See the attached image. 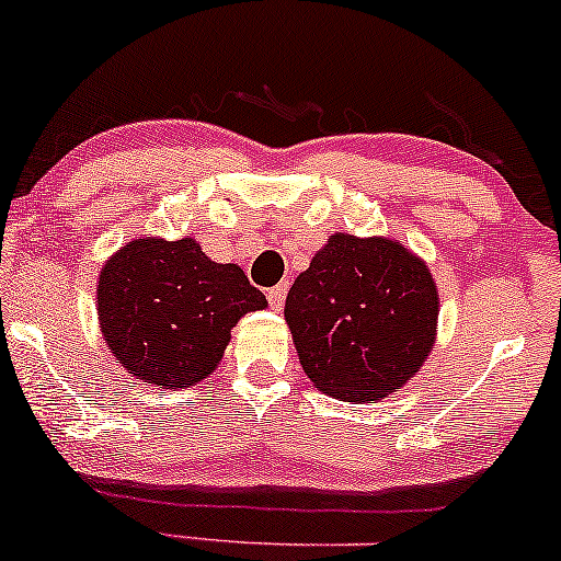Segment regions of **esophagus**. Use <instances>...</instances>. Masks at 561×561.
Instances as JSON below:
<instances>
[{
  "label": "esophagus",
  "mask_w": 561,
  "mask_h": 561,
  "mask_svg": "<svg viewBox=\"0 0 561 561\" xmlns=\"http://www.w3.org/2000/svg\"><path fill=\"white\" fill-rule=\"evenodd\" d=\"M268 306L274 308V311H282V306H285V298H287V282H282V285H276L268 289Z\"/></svg>",
  "instance_id": "34e87169"
}]
</instances>
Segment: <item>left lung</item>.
<instances>
[{
  "instance_id": "8db88e82",
  "label": "left lung",
  "mask_w": 561,
  "mask_h": 561,
  "mask_svg": "<svg viewBox=\"0 0 561 561\" xmlns=\"http://www.w3.org/2000/svg\"><path fill=\"white\" fill-rule=\"evenodd\" d=\"M285 319L302 371L340 401H379L435 345L437 287L427 263L390 237L332 234L289 287Z\"/></svg>"
}]
</instances>
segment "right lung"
Returning a JSON list of instances; mask_svg holds the SVG:
<instances>
[{
	"label": "right lung",
	"mask_w": 561,
	"mask_h": 561,
	"mask_svg": "<svg viewBox=\"0 0 561 561\" xmlns=\"http://www.w3.org/2000/svg\"><path fill=\"white\" fill-rule=\"evenodd\" d=\"M261 308L266 295L242 268L210 261L192 237L131 240L96 282V317L115 362L165 390L208 377L227 351L231 327Z\"/></svg>",
	"instance_id": "add662e5"
}]
</instances>
